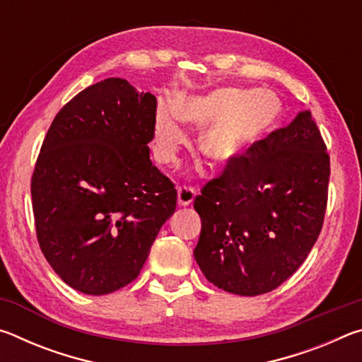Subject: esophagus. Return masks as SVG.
<instances>
[{"label": "esophagus", "mask_w": 362, "mask_h": 362, "mask_svg": "<svg viewBox=\"0 0 362 362\" xmlns=\"http://www.w3.org/2000/svg\"><path fill=\"white\" fill-rule=\"evenodd\" d=\"M194 196H196L194 188L179 187V189H177V203H179V206H189L193 203Z\"/></svg>", "instance_id": "esophagus-1"}]
</instances>
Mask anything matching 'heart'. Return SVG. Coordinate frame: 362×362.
Wrapping results in <instances>:
<instances>
[{
  "mask_svg": "<svg viewBox=\"0 0 362 362\" xmlns=\"http://www.w3.org/2000/svg\"><path fill=\"white\" fill-rule=\"evenodd\" d=\"M283 113L276 93L259 88H218L199 95H182L173 107L156 108L153 119V150L163 163H173L187 144L183 122L206 126L199 134V151L218 166H230L265 139Z\"/></svg>",
  "mask_w": 362,
  "mask_h": 362,
  "instance_id": "obj_1",
  "label": "heart"
}]
</instances>
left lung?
I'll return each mask as SVG.
<instances>
[{"label": "left lung", "instance_id": "obj_1", "mask_svg": "<svg viewBox=\"0 0 362 362\" xmlns=\"http://www.w3.org/2000/svg\"><path fill=\"white\" fill-rule=\"evenodd\" d=\"M330 161L310 110L269 134L194 198V259L206 279L260 296L291 278L320 236Z\"/></svg>", "mask_w": 362, "mask_h": 362}]
</instances>
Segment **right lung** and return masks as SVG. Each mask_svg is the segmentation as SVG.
Returning <instances> with one entry per match:
<instances>
[{
  "instance_id": "right-lung-1",
  "label": "right lung",
  "mask_w": 362,
  "mask_h": 362,
  "mask_svg": "<svg viewBox=\"0 0 362 362\" xmlns=\"http://www.w3.org/2000/svg\"><path fill=\"white\" fill-rule=\"evenodd\" d=\"M156 97L108 78L66 103L32 179L40 247L60 279L88 296L132 283L175 212L174 183L153 166Z\"/></svg>"
}]
</instances>
